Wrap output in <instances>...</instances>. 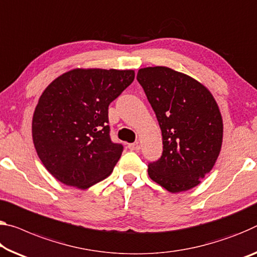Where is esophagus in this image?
Returning a JSON list of instances; mask_svg holds the SVG:
<instances>
[{"mask_svg": "<svg viewBox=\"0 0 257 257\" xmlns=\"http://www.w3.org/2000/svg\"><path fill=\"white\" fill-rule=\"evenodd\" d=\"M128 149L132 151H138L141 149V146H140V143H132V144H128Z\"/></svg>", "mask_w": 257, "mask_h": 257, "instance_id": "esophagus-1", "label": "esophagus"}]
</instances>
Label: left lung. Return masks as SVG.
Here are the masks:
<instances>
[{"instance_id":"left-lung-1","label":"left lung","mask_w":257,"mask_h":257,"mask_svg":"<svg viewBox=\"0 0 257 257\" xmlns=\"http://www.w3.org/2000/svg\"><path fill=\"white\" fill-rule=\"evenodd\" d=\"M156 112L164 152L149 176L172 193L191 190L210 173L222 149L223 119L214 96L190 75L166 66L138 70Z\"/></svg>"}]
</instances>
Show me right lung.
I'll return each mask as SVG.
<instances>
[{"label":"right lung","instance_id":"1","mask_svg":"<svg viewBox=\"0 0 257 257\" xmlns=\"http://www.w3.org/2000/svg\"><path fill=\"white\" fill-rule=\"evenodd\" d=\"M134 79L133 70L74 68L44 89L32 136L41 162L57 181L85 190L111 175L123 148L109 138L108 105Z\"/></svg>","mask_w":257,"mask_h":257}]
</instances>
